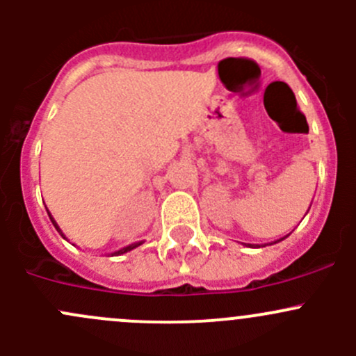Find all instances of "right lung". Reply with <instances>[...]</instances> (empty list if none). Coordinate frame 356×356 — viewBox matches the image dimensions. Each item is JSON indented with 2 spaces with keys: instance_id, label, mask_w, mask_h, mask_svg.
Instances as JSON below:
<instances>
[{
  "instance_id": "1",
  "label": "right lung",
  "mask_w": 356,
  "mask_h": 356,
  "mask_svg": "<svg viewBox=\"0 0 356 356\" xmlns=\"http://www.w3.org/2000/svg\"><path fill=\"white\" fill-rule=\"evenodd\" d=\"M48 215H49V211H48ZM49 218H51V222H53V225H55V227H56V231H58V232H60V234H62V231H60V227H58V225H56V222H55V220H53V217H51V215H49ZM62 236H63V234H62ZM139 245H141V243H136V245H129V246L122 248V250L115 251V254H122V253H127V251L134 250V248H136V246H139Z\"/></svg>"
}]
</instances>
